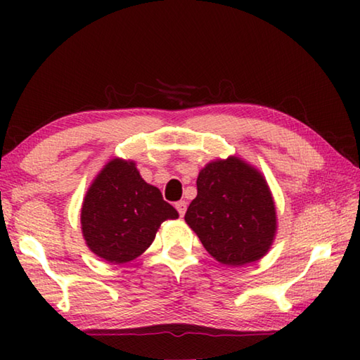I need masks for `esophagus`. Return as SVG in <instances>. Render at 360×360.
Listing matches in <instances>:
<instances>
[{"mask_svg":"<svg viewBox=\"0 0 360 360\" xmlns=\"http://www.w3.org/2000/svg\"><path fill=\"white\" fill-rule=\"evenodd\" d=\"M174 206H176V210H178L181 217L186 214V211H187V203H186V202H182V200H181V202H178Z\"/></svg>","mask_w":360,"mask_h":360,"instance_id":"obj_1","label":"esophagus"}]
</instances>
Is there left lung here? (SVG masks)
<instances>
[{"label": "left lung", "mask_w": 360, "mask_h": 360, "mask_svg": "<svg viewBox=\"0 0 360 360\" xmlns=\"http://www.w3.org/2000/svg\"><path fill=\"white\" fill-rule=\"evenodd\" d=\"M184 219L206 251L230 266L264 257L276 233V208L265 178L233 155L200 172L197 197Z\"/></svg>", "instance_id": "obj_1"}]
</instances>
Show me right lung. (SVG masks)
Here are the masks:
<instances>
[{
    "label": "right lung",
    "mask_w": 360,
    "mask_h": 360,
    "mask_svg": "<svg viewBox=\"0 0 360 360\" xmlns=\"http://www.w3.org/2000/svg\"><path fill=\"white\" fill-rule=\"evenodd\" d=\"M179 214L157 187L146 182L133 160L112 158L85 193L81 225L90 251L111 264L136 259L160 224Z\"/></svg>",
    "instance_id": "obj_1"
}]
</instances>
